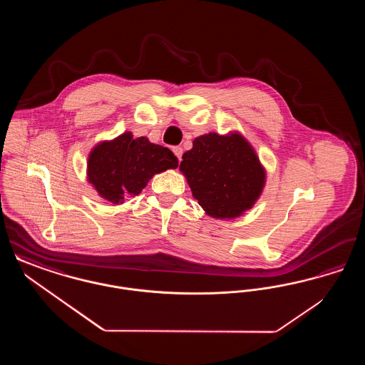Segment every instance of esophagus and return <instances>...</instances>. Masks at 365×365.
Wrapping results in <instances>:
<instances>
[{
  "instance_id": "esophagus-1",
  "label": "esophagus",
  "mask_w": 365,
  "mask_h": 365,
  "mask_svg": "<svg viewBox=\"0 0 365 365\" xmlns=\"http://www.w3.org/2000/svg\"><path fill=\"white\" fill-rule=\"evenodd\" d=\"M175 156L178 157V160H182V155H183V149L180 146H175L174 148Z\"/></svg>"
}]
</instances>
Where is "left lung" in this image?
Returning a JSON list of instances; mask_svg holds the SVG:
<instances>
[{
    "mask_svg": "<svg viewBox=\"0 0 365 365\" xmlns=\"http://www.w3.org/2000/svg\"><path fill=\"white\" fill-rule=\"evenodd\" d=\"M182 158L179 170L192 197L215 219L241 216L264 189L265 170L253 146L237 131L201 135Z\"/></svg>",
    "mask_w": 365,
    "mask_h": 365,
    "instance_id": "left-lung-1",
    "label": "left lung"
}]
</instances>
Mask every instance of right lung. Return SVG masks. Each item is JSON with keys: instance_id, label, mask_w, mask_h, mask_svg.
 I'll use <instances>...</instances> for the list:
<instances>
[{"instance_id": "1", "label": "right lung", "mask_w": 365, "mask_h": 365, "mask_svg": "<svg viewBox=\"0 0 365 365\" xmlns=\"http://www.w3.org/2000/svg\"><path fill=\"white\" fill-rule=\"evenodd\" d=\"M178 158L164 146L131 133L93 148L87 160V182L112 204H123L125 195H138L160 173L175 170Z\"/></svg>"}]
</instances>
